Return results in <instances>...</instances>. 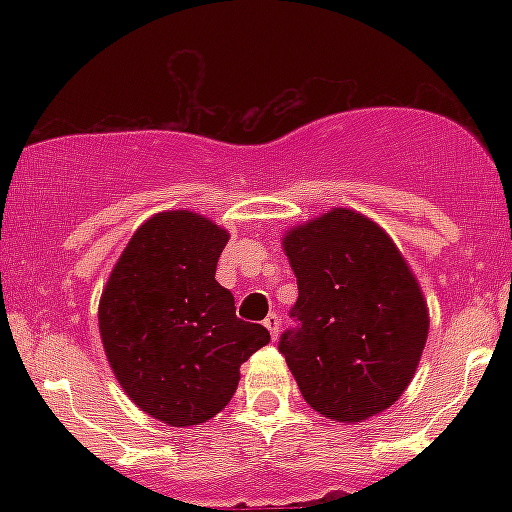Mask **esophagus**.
<instances>
[{"instance_id":"esophagus-1","label":"esophagus","mask_w":512,"mask_h":512,"mask_svg":"<svg viewBox=\"0 0 512 512\" xmlns=\"http://www.w3.org/2000/svg\"><path fill=\"white\" fill-rule=\"evenodd\" d=\"M264 327H267L269 334H272V339L279 337V330H281V317L276 313H269L267 320H264Z\"/></svg>"}]
</instances>
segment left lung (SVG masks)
Here are the masks:
<instances>
[{"mask_svg":"<svg viewBox=\"0 0 512 512\" xmlns=\"http://www.w3.org/2000/svg\"><path fill=\"white\" fill-rule=\"evenodd\" d=\"M298 281L293 332L279 342L305 402L358 424L404 395L428 339V305L383 228L334 207L281 238Z\"/></svg>","mask_w":512,"mask_h":512,"instance_id":"1","label":"left lung"}]
</instances>
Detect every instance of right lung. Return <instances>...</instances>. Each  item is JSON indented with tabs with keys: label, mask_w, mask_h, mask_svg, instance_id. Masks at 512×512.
I'll use <instances>...</instances> for the list:
<instances>
[{
	"label": "right lung",
	"mask_w": 512,
	"mask_h": 512,
	"mask_svg": "<svg viewBox=\"0 0 512 512\" xmlns=\"http://www.w3.org/2000/svg\"><path fill=\"white\" fill-rule=\"evenodd\" d=\"M228 238L195 211H161L134 231L103 286L98 330L110 368L127 397L168 426L219 414L240 366L269 344L214 279Z\"/></svg>",
	"instance_id": "add662e5"
}]
</instances>
